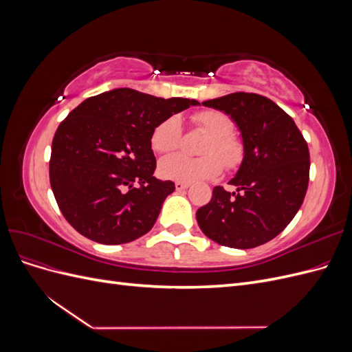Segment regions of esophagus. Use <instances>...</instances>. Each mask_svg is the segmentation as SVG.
Wrapping results in <instances>:
<instances>
[{
    "mask_svg": "<svg viewBox=\"0 0 352 352\" xmlns=\"http://www.w3.org/2000/svg\"><path fill=\"white\" fill-rule=\"evenodd\" d=\"M175 186H176L177 190H185V189L189 188V184L188 182H176Z\"/></svg>",
    "mask_w": 352,
    "mask_h": 352,
    "instance_id": "esophagus-1",
    "label": "esophagus"
}]
</instances>
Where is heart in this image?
Masks as SVG:
<instances>
[{
    "label": "heart",
    "mask_w": 352,
    "mask_h": 352,
    "mask_svg": "<svg viewBox=\"0 0 352 352\" xmlns=\"http://www.w3.org/2000/svg\"><path fill=\"white\" fill-rule=\"evenodd\" d=\"M192 123L207 133L199 153L201 157H186L175 154L160 163V175L177 182H198L211 179L221 172L236 168L243 158V145L236 136L232 135L233 123L229 117L216 110H202L192 116ZM182 140V127L176 116H170L160 122L151 133L153 150L160 154L176 151Z\"/></svg>",
    "instance_id": "heart-1"
}]
</instances>
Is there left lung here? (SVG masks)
I'll return each mask as SVG.
<instances>
[{"mask_svg": "<svg viewBox=\"0 0 352 352\" xmlns=\"http://www.w3.org/2000/svg\"><path fill=\"white\" fill-rule=\"evenodd\" d=\"M202 105L236 123L243 160L229 182L236 192L216 186L197 221L206 236L225 247H258L278 236L302 204L310 179L308 145L292 117L263 95L235 92Z\"/></svg>", "mask_w": 352, "mask_h": 352, "instance_id": "1", "label": "left lung"}]
</instances>
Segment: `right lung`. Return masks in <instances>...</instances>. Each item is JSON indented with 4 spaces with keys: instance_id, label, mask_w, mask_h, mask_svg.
<instances>
[{
    "instance_id": "right-lung-1",
    "label": "right lung",
    "mask_w": 352,
    "mask_h": 352,
    "mask_svg": "<svg viewBox=\"0 0 352 352\" xmlns=\"http://www.w3.org/2000/svg\"><path fill=\"white\" fill-rule=\"evenodd\" d=\"M197 104L120 88L69 113L52 140L50 184L63 216L80 235L119 245L151 230L175 190L172 180L154 176L153 129Z\"/></svg>"
}]
</instances>
